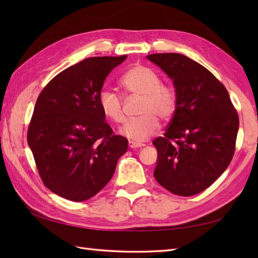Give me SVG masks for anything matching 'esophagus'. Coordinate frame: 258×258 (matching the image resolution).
Here are the masks:
<instances>
[{
    "mask_svg": "<svg viewBox=\"0 0 258 258\" xmlns=\"http://www.w3.org/2000/svg\"><path fill=\"white\" fill-rule=\"evenodd\" d=\"M128 146L131 147V149H138V147H143V146H144V144H142V143H136V142L130 141V142H128Z\"/></svg>",
    "mask_w": 258,
    "mask_h": 258,
    "instance_id": "esophagus-1",
    "label": "esophagus"
}]
</instances>
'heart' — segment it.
<instances>
[{"mask_svg": "<svg viewBox=\"0 0 258 258\" xmlns=\"http://www.w3.org/2000/svg\"><path fill=\"white\" fill-rule=\"evenodd\" d=\"M119 84L127 94L142 97L139 108L141 116L127 120L119 130V133L126 139L136 143L146 141L160 127L158 117L168 120L176 112V91L171 85L161 83V76L154 70L144 65H135L123 74ZM98 105L112 122H124L123 102L116 92L103 89L98 94Z\"/></svg>", "mask_w": 258, "mask_h": 258, "instance_id": "1", "label": "heart"}]
</instances>
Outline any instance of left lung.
<instances>
[{
	"label": "left lung",
	"instance_id": "obj_1",
	"mask_svg": "<svg viewBox=\"0 0 258 258\" xmlns=\"http://www.w3.org/2000/svg\"><path fill=\"white\" fill-rule=\"evenodd\" d=\"M146 57L173 80L177 93L165 134L153 141L158 155L154 177L175 195L199 194L232 161L238 114L225 86L200 63L178 53Z\"/></svg>",
	"mask_w": 258,
	"mask_h": 258
}]
</instances>
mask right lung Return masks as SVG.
<instances>
[{"instance_id":"add662e5","label":"right lung","mask_w":258,"mask_h":258,"mask_svg":"<svg viewBox=\"0 0 258 258\" xmlns=\"http://www.w3.org/2000/svg\"><path fill=\"white\" fill-rule=\"evenodd\" d=\"M123 56L85 58L58 73L37 97L27 144L46 187L73 202L96 195L109 180L128 141L114 135L98 105L109 72Z\"/></svg>"}]
</instances>
